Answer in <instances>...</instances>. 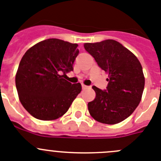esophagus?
Listing matches in <instances>:
<instances>
[{"instance_id": "obj_1", "label": "esophagus", "mask_w": 161, "mask_h": 161, "mask_svg": "<svg viewBox=\"0 0 161 161\" xmlns=\"http://www.w3.org/2000/svg\"><path fill=\"white\" fill-rule=\"evenodd\" d=\"M87 88H89V86H87V85H82V89H87Z\"/></svg>"}]
</instances>
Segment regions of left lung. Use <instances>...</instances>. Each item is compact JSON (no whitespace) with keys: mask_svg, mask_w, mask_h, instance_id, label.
<instances>
[{"mask_svg":"<svg viewBox=\"0 0 161 161\" xmlns=\"http://www.w3.org/2000/svg\"><path fill=\"white\" fill-rule=\"evenodd\" d=\"M84 47L108 74L106 89L92 87L96 97L88 104L89 114L99 123H120L141 101L145 82L141 64L131 52L113 39L87 42Z\"/></svg>","mask_w":161,"mask_h":161,"instance_id":"8db88e82","label":"left lung"}]
</instances>
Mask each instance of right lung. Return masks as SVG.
<instances>
[{"label":"right lung","instance_id":"1","mask_svg":"<svg viewBox=\"0 0 161 161\" xmlns=\"http://www.w3.org/2000/svg\"><path fill=\"white\" fill-rule=\"evenodd\" d=\"M77 47L48 38L30 48L20 61L15 77L17 90L23 107L35 119L47 121L61 117L80 93V84L64 78L73 71Z\"/></svg>","mask_w":161,"mask_h":161}]
</instances>
